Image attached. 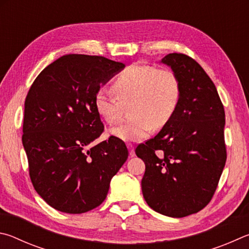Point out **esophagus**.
Masks as SVG:
<instances>
[{
	"label": "esophagus",
	"instance_id": "34e87169",
	"mask_svg": "<svg viewBox=\"0 0 249 249\" xmlns=\"http://www.w3.org/2000/svg\"><path fill=\"white\" fill-rule=\"evenodd\" d=\"M127 146H128V149H129V155H130V158H133V156L136 155V153H134V146L131 144V143H128Z\"/></svg>",
	"mask_w": 249,
	"mask_h": 249
}]
</instances>
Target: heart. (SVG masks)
Segmentation results:
<instances>
[{"label":"heart","mask_w":249,"mask_h":249,"mask_svg":"<svg viewBox=\"0 0 249 249\" xmlns=\"http://www.w3.org/2000/svg\"><path fill=\"white\" fill-rule=\"evenodd\" d=\"M112 89H99L94 104L108 124L120 121L125 106L132 103L129 121L110 129V134L124 141L144 140L154 128H163L171 120L181 96L180 80L168 68L133 64L122 71Z\"/></svg>","instance_id":"1"}]
</instances>
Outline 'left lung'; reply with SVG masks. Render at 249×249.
I'll return each mask as SVG.
<instances>
[{"instance_id": "left-lung-1", "label": "left lung", "mask_w": 249, "mask_h": 249, "mask_svg": "<svg viewBox=\"0 0 249 249\" xmlns=\"http://www.w3.org/2000/svg\"><path fill=\"white\" fill-rule=\"evenodd\" d=\"M179 77L175 113L154 138L139 144L145 164L142 193L154 211L172 217L194 214L214 195L226 162L225 112L214 83L184 53L162 59Z\"/></svg>"}]
</instances>
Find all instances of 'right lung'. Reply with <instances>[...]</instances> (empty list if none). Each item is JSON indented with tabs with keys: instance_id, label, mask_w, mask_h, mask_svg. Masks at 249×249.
<instances>
[{
	"instance_id": "1",
	"label": "right lung",
	"mask_w": 249,
	"mask_h": 249,
	"mask_svg": "<svg viewBox=\"0 0 249 249\" xmlns=\"http://www.w3.org/2000/svg\"><path fill=\"white\" fill-rule=\"evenodd\" d=\"M124 68L104 56L67 54L30 86L21 140L34 188L55 210L78 214L100 206L128 159L116 137L93 144L104 132L95 95Z\"/></svg>"
}]
</instances>
